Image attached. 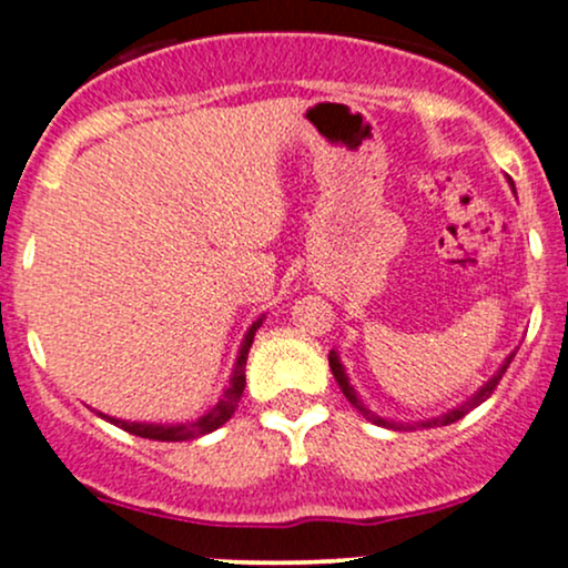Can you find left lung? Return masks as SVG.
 Returning a JSON list of instances; mask_svg holds the SVG:
<instances>
[{
  "instance_id": "left-lung-1",
  "label": "left lung",
  "mask_w": 568,
  "mask_h": 568,
  "mask_svg": "<svg viewBox=\"0 0 568 568\" xmlns=\"http://www.w3.org/2000/svg\"><path fill=\"white\" fill-rule=\"evenodd\" d=\"M513 357H515V352H513L510 357H507L505 363H501V368L497 371V374H494L491 379H488V382L484 384V387H480L478 393H475L473 397H467V400L462 403V406H456V408H452V410H446V414H443V416H435V419L416 422V425H400V422H387V419H382V416H376L374 410H368L366 406H363V400H361V397H357L355 387H352V384H349L347 374H344L342 361H338V355H336L334 349H331V355H328V366H331V371H334V379L338 382V387H342L344 397H347V400L352 403V406H355L357 410H361V414L366 416L368 422H374V425H382V427H389V429H416V427H446V425H454V422H459L462 416H465V414H470V410H473L475 406H480V403H484L486 397H491V393H494V389H497V384H499V379H501V374H505L507 366H510Z\"/></svg>"
}]
</instances>
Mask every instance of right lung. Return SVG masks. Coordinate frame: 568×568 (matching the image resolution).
<instances>
[{
	"mask_svg": "<svg viewBox=\"0 0 568 568\" xmlns=\"http://www.w3.org/2000/svg\"><path fill=\"white\" fill-rule=\"evenodd\" d=\"M262 323H264V317H258V321L247 328L243 344H240V355H237V363H234L230 387H226L224 395L219 397L216 406L207 410V414H202L200 419L186 422V425H149V422L114 419V416H106V414H98V416L106 422H112V425H116L120 429H125V433H130V435H139V438H149V440H192V438H200V435L213 433V429H219L221 425H226V422L232 419L234 408H237L240 397H243L247 349H251L253 336H256L258 325Z\"/></svg>",
	"mask_w": 568,
	"mask_h": 568,
	"instance_id": "obj_1",
	"label": "right lung"
}]
</instances>
